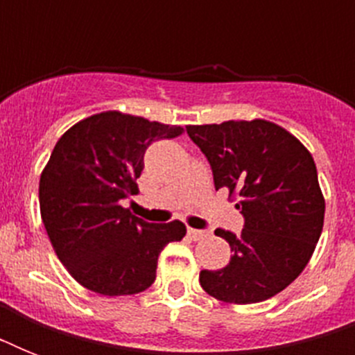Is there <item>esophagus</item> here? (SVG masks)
<instances>
[{
    "label": "esophagus",
    "mask_w": 355,
    "mask_h": 355,
    "mask_svg": "<svg viewBox=\"0 0 355 355\" xmlns=\"http://www.w3.org/2000/svg\"><path fill=\"white\" fill-rule=\"evenodd\" d=\"M188 236L193 239V241H199L202 237H206L205 230H195V228H188Z\"/></svg>",
    "instance_id": "34e87169"
}]
</instances>
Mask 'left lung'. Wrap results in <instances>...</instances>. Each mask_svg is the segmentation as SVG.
<instances>
[{
  "mask_svg": "<svg viewBox=\"0 0 355 355\" xmlns=\"http://www.w3.org/2000/svg\"><path fill=\"white\" fill-rule=\"evenodd\" d=\"M188 136L211 167L216 189L239 195L241 234L217 228L232 258L200 270L208 295L254 304L284 291L308 265L324 225V197L309 150L286 128L265 119L189 125Z\"/></svg>",
  "mask_w": 355,
  "mask_h": 355,
  "instance_id": "8db88e82",
  "label": "left lung"
}]
</instances>
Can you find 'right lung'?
I'll return each mask as SVG.
<instances>
[{
	"label": "right lung",
	"mask_w": 355,
	"mask_h": 355,
	"mask_svg": "<svg viewBox=\"0 0 355 355\" xmlns=\"http://www.w3.org/2000/svg\"><path fill=\"white\" fill-rule=\"evenodd\" d=\"M182 130L103 112L57 141L40 177V214L58 259L80 286L107 297L145 291L164 247L186 236L184 223H147L121 206L138 193L147 147Z\"/></svg>",
	"instance_id": "1"
}]
</instances>
